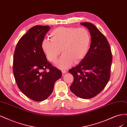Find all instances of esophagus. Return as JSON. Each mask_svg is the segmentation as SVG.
Returning <instances> with one entry per match:
<instances>
[{
  "label": "esophagus",
  "mask_w": 127,
  "mask_h": 127,
  "mask_svg": "<svg viewBox=\"0 0 127 127\" xmlns=\"http://www.w3.org/2000/svg\"><path fill=\"white\" fill-rule=\"evenodd\" d=\"M66 72H67V70H62V73H63V74H66Z\"/></svg>",
  "instance_id": "1"
}]
</instances>
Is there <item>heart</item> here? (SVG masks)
<instances>
[{"label":"heart","instance_id":"obj_1","mask_svg":"<svg viewBox=\"0 0 127 127\" xmlns=\"http://www.w3.org/2000/svg\"><path fill=\"white\" fill-rule=\"evenodd\" d=\"M51 40H44L42 47L48 59L55 62L61 52L60 58L55 63L61 69L70 67L74 63H77L85 58L90 50L91 36L85 28H57L50 33Z\"/></svg>","mask_w":127,"mask_h":127}]
</instances>
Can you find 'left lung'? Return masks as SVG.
<instances>
[{"mask_svg":"<svg viewBox=\"0 0 127 127\" xmlns=\"http://www.w3.org/2000/svg\"><path fill=\"white\" fill-rule=\"evenodd\" d=\"M80 24L89 30L91 44L86 56L69 70L74 77L70 89L77 96L88 99L100 93L109 82L112 55L109 42L96 27L88 22Z\"/></svg>","mask_w":127,"mask_h":127,"instance_id":"1","label":"left lung"}]
</instances>
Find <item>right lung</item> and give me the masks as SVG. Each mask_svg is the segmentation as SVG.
<instances>
[{"label":"right lung","instance_id":"obj_1","mask_svg":"<svg viewBox=\"0 0 127 127\" xmlns=\"http://www.w3.org/2000/svg\"><path fill=\"white\" fill-rule=\"evenodd\" d=\"M49 30V26L32 27L18 41L14 54L13 70L17 86L34 101L47 98L62 76L61 71L47 60L42 47Z\"/></svg>","mask_w":127,"mask_h":127}]
</instances>
